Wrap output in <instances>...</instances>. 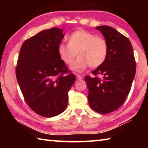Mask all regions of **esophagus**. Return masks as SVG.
Here are the masks:
<instances>
[{
    "label": "esophagus",
    "instance_id": "34e87169",
    "mask_svg": "<svg viewBox=\"0 0 148 148\" xmlns=\"http://www.w3.org/2000/svg\"><path fill=\"white\" fill-rule=\"evenodd\" d=\"M76 78L77 79H79V80H80V79H83V77H82V76H80L79 74H76Z\"/></svg>",
    "mask_w": 148,
    "mask_h": 148
}]
</instances>
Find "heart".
Listing matches in <instances>:
<instances>
[{"label": "heart", "instance_id": "b5f03b06", "mask_svg": "<svg viewBox=\"0 0 148 148\" xmlns=\"http://www.w3.org/2000/svg\"><path fill=\"white\" fill-rule=\"evenodd\" d=\"M57 51L61 59L68 65L73 64L77 53L79 57L71 69L82 72L89 66L97 68L104 63L108 53V44L101 36L85 30H78L69 37V44L59 45Z\"/></svg>", "mask_w": 148, "mask_h": 148}]
</instances>
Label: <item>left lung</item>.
<instances>
[{
	"mask_svg": "<svg viewBox=\"0 0 148 148\" xmlns=\"http://www.w3.org/2000/svg\"><path fill=\"white\" fill-rule=\"evenodd\" d=\"M108 44V53L103 64L85 77L89 89L90 107L100 114H108L121 106L128 96L136 73V62L129 40L111 27H95Z\"/></svg>",
	"mask_w": 148,
	"mask_h": 148,
	"instance_id": "obj_1",
	"label": "left lung"
}]
</instances>
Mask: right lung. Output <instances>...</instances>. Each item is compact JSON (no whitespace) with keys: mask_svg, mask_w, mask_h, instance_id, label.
Segmentation results:
<instances>
[{"mask_svg":"<svg viewBox=\"0 0 148 148\" xmlns=\"http://www.w3.org/2000/svg\"><path fill=\"white\" fill-rule=\"evenodd\" d=\"M64 36L57 27L40 31L23 42L17 59L16 77L25 101L43 117L64 111L76 80L57 51Z\"/></svg>","mask_w":148,"mask_h":148,"instance_id":"add662e5","label":"right lung"}]
</instances>
